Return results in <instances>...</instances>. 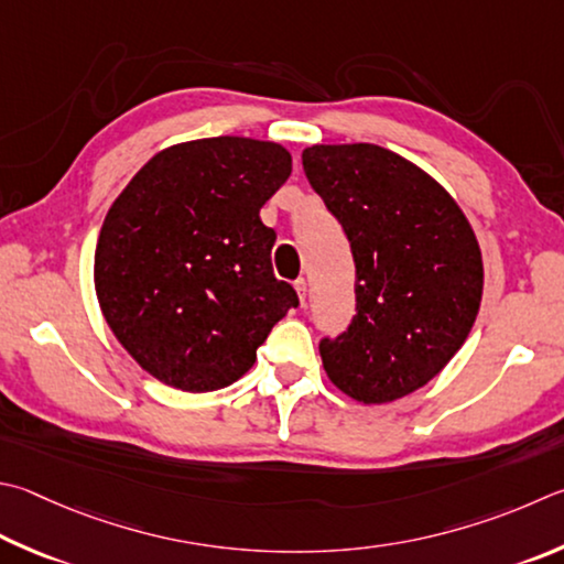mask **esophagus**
<instances>
[{"label":"esophagus","instance_id":"esophagus-1","mask_svg":"<svg viewBox=\"0 0 564 564\" xmlns=\"http://www.w3.org/2000/svg\"><path fill=\"white\" fill-rule=\"evenodd\" d=\"M293 285H295V293H299L301 303H305V293H308V285H305V279H299Z\"/></svg>","mask_w":564,"mask_h":564}]
</instances>
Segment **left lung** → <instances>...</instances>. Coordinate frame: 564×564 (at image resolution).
Segmentation results:
<instances>
[{
  "label": "left lung",
  "instance_id": "obj_1",
  "mask_svg": "<svg viewBox=\"0 0 564 564\" xmlns=\"http://www.w3.org/2000/svg\"><path fill=\"white\" fill-rule=\"evenodd\" d=\"M301 158L357 269V315L321 343L323 370L355 402L389 404L434 380L466 343L484 295L478 239L452 194L392 150L311 145Z\"/></svg>",
  "mask_w": 564,
  "mask_h": 564
}]
</instances>
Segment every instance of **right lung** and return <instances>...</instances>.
Wrapping results in <instances>:
<instances>
[{
    "label": "right lung",
    "mask_w": 564,
    "mask_h": 564,
    "mask_svg": "<svg viewBox=\"0 0 564 564\" xmlns=\"http://www.w3.org/2000/svg\"><path fill=\"white\" fill-rule=\"evenodd\" d=\"M289 175L279 142L189 140L150 158L110 204L94 259L100 313L162 384H234L299 305L273 275L275 231L259 217Z\"/></svg>",
    "instance_id": "right-lung-1"
}]
</instances>
